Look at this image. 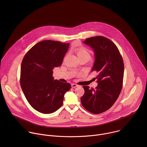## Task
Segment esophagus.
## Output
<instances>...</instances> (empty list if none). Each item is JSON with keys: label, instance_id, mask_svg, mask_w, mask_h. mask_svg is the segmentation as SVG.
<instances>
[{"label": "esophagus", "instance_id": "34e87169", "mask_svg": "<svg viewBox=\"0 0 147 147\" xmlns=\"http://www.w3.org/2000/svg\"><path fill=\"white\" fill-rule=\"evenodd\" d=\"M78 86L77 85V84H71V87H72V88H76V87H78Z\"/></svg>", "mask_w": 147, "mask_h": 147}]
</instances>
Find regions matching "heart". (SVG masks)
Masks as SVG:
<instances>
[{"label":"heart","mask_w":147,"mask_h":147,"mask_svg":"<svg viewBox=\"0 0 147 147\" xmlns=\"http://www.w3.org/2000/svg\"><path fill=\"white\" fill-rule=\"evenodd\" d=\"M76 53L78 57V59L81 57H87L88 59L91 57V54L90 51L84 47H80L76 49Z\"/></svg>","instance_id":"1"}]
</instances>
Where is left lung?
<instances>
[{"mask_svg":"<svg viewBox=\"0 0 147 147\" xmlns=\"http://www.w3.org/2000/svg\"><path fill=\"white\" fill-rule=\"evenodd\" d=\"M94 53L91 71H96V89L83 86L85 93L81 98L82 105L94 114L107 111L114 104L122 88L124 63L119 51L110 39L101 36L83 41Z\"/></svg>","mask_w":147,"mask_h":147,"instance_id":"8db88e82","label":"left lung"}]
</instances>
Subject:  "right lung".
I'll return each mask as SVG.
<instances>
[{
  "label": "right lung",
  "mask_w": 147,
  "mask_h": 147,
  "mask_svg": "<svg viewBox=\"0 0 147 147\" xmlns=\"http://www.w3.org/2000/svg\"><path fill=\"white\" fill-rule=\"evenodd\" d=\"M69 43L42 40L25 55L21 66L20 84L30 105L36 111L49 114L62 105L64 96L70 90L69 83L54 80V67L60 66Z\"/></svg>",
  "instance_id": "obj_1"
}]
</instances>
